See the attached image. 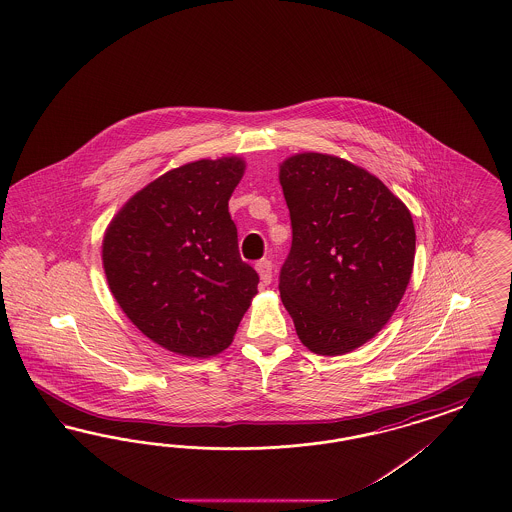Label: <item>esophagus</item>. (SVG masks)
Wrapping results in <instances>:
<instances>
[{"label": "esophagus", "instance_id": "34e87169", "mask_svg": "<svg viewBox=\"0 0 512 512\" xmlns=\"http://www.w3.org/2000/svg\"><path fill=\"white\" fill-rule=\"evenodd\" d=\"M255 270L259 272L263 285H270V281H272V261H268V259L259 261V263L255 264Z\"/></svg>", "mask_w": 512, "mask_h": 512}]
</instances>
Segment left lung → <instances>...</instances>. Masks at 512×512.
Masks as SVG:
<instances>
[{
  "label": "left lung",
  "instance_id": "8db88e82",
  "mask_svg": "<svg viewBox=\"0 0 512 512\" xmlns=\"http://www.w3.org/2000/svg\"><path fill=\"white\" fill-rule=\"evenodd\" d=\"M279 184L293 227L281 302L310 351L351 353L387 325L407 289L411 212L379 178L336 155L285 159Z\"/></svg>",
  "mask_w": 512,
  "mask_h": 512
}]
</instances>
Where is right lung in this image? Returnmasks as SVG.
Wrapping results in <instances>:
<instances>
[{
	"label": "right lung",
	"mask_w": 512,
	"mask_h": 512,
	"mask_svg": "<svg viewBox=\"0 0 512 512\" xmlns=\"http://www.w3.org/2000/svg\"><path fill=\"white\" fill-rule=\"evenodd\" d=\"M240 157L201 159L165 172L125 202L103 238L110 291L129 321L182 357L233 343L259 276L240 259L229 199Z\"/></svg>",
	"instance_id": "obj_1"
}]
</instances>
